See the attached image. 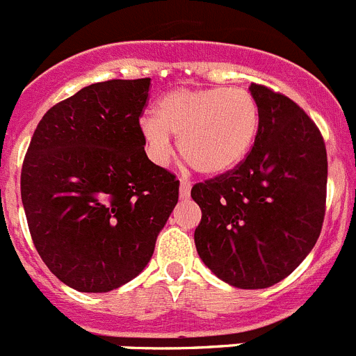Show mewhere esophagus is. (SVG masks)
I'll list each match as a JSON object with an SVG mask.
<instances>
[{"mask_svg": "<svg viewBox=\"0 0 356 356\" xmlns=\"http://www.w3.org/2000/svg\"><path fill=\"white\" fill-rule=\"evenodd\" d=\"M190 193H191V182L182 179L181 186H179V195H181V198H188L190 197Z\"/></svg>", "mask_w": 356, "mask_h": 356, "instance_id": "1", "label": "esophagus"}]
</instances>
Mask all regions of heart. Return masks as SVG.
Wrapping results in <instances>:
<instances>
[{
	"label": "heart",
	"instance_id": "1",
	"mask_svg": "<svg viewBox=\"0 0 356 356\" xmlns=\"http://www.w3.org/2000/svg\"><path fill=\"white\" fill-rule=\"evenodd\" d=\"M259 104L241 88L175 90L159 99L156 117L140 120L147 154L158 165L179 138L184 161L204 175H220L239 165L259 133Z\"/></svg>",
	"mask_w": 356,
	"mask_h": 356
}]
</instances>
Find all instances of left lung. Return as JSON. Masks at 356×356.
Instances as JSON below:
<instances>
[{
  "label": "left lung",
  "instance_id": "1",
  "mask_svg": "<svg viewBox=\"0 0 356 356\" xmlns=\"http://www.w3.org/2000/svg\"><path fill=\"white\" fill-rule=\"evenodd\" d=\"M261 122L234 170L191 188L202 211L195 246L204 264L239 289H264L310 254L325 220L326 147L318 126L286 95L250 85Z\"/></svg>",
  "mask_w": 356,
  "mask_h": 356
}]
</instances>
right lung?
I'll list each match as a JSON object with an SVG mask.
<instances>
[{
    "mask_svg": "<svg viewBox=\"0 0 356 356\" xmlns=\"http://www.w3.org/2000/svg\"><path fill=\"white\" fill-rule=\"evenodd\" d=\"M149 86L150 78L110 79L54 104L22 163L35 248L79 293H108L142 273L179 200L175 175L143 149Z\"/></svg>",
    "mask_w": 356,
    "mask_h": 356,
    "instance_id": "obj_1",
    "label": "right lung"
}]
</instances>
